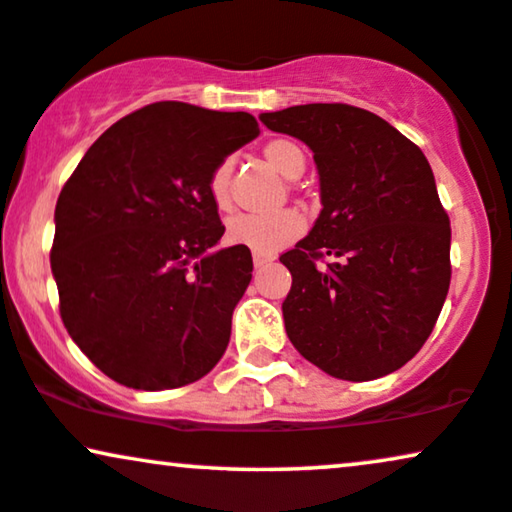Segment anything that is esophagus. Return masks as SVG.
<instances>
[{
	"mask_svg": "<svg viewBox=\"0 0 512 512\" xmlns=\"http://www.w3.org/2000/svg\"><path fill=\"white\" fill-rule=\"evenodd\" d=\"M252 262H255V267H264V264L274 262V255H264V252H252Z\"/></svg>",
	"mask_w": 512,
	"mask_h": 512,
	"instance_id": "34e87169",
	"label": "esophagus"
}]
</instances>
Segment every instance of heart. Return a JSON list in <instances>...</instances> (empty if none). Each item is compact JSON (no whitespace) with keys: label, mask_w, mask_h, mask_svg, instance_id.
Wrapping results in <instances>:
<instances>
[{"label":"heart","mask_w":512,"mask_h":512,"mask_svg":"<svg viewBox=\"0 0 512 512\" xmlns=\"http://www.w3.org/2000/svg\"><path fill=\"white\" fill-rule=\"evenodd\" d=\"M264 160L274 167L278 174L286 179L302 177L304 167H307V155L302 146L290 139H274L264 146ZM231 174H234V163L229 158L222 160L210 174V198L219 210L231 208ZM304 231V219L295 210H281L274 215H234L226 222V236L231 243L245 245V248L255 252H276L286 248Z\"/></svg>","instance_id":"obj_1"}]
</instances>
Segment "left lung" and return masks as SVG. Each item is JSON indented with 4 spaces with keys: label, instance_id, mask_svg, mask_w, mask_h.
<instances>
[{
    "label": "left lung",
    "instance_id": "1",
    "mask_svg": "<svg viewBox=\"0 0 512 512\" xmlns=\"http://www.w3.org/2000/svg\"><path fill=\"white\" fill-rule=\"evenodd\" d=\"M271 132L312 148L321 215L283 252V300L297 352L340 380H373L418 354L451 281V226L423 151L390 122L347 103L262 113ZM331 256L321 268L315 262Z\"/></svg>",
    "mask_w": 512,
    "mask_h": 512
}]
</instances>
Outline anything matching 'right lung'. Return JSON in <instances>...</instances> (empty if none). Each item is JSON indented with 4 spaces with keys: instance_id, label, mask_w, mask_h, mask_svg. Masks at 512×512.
<instances>
[{
    "instance_id": "right-lung-1",
    "label": "right lung",
    "mask_w": 512,
    "mask_h": 512,
    "mask_svg": "<svg viewBox=\"0 0 512 512\" xmlns=\"http://www.w3.org/2000/svg\"><path fill=\"white\" fill-rule=\"evenodd\" d=\"M260 134L250 113L158 101L108 127L58 196L51 245L61 319L115 383L170 390L210 373L252 278L210 174Z\"/></svg>"
}]
</instances>
